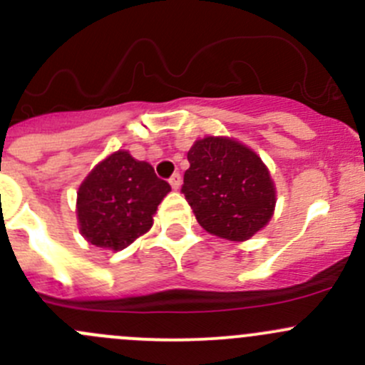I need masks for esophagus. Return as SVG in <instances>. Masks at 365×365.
I'll list each match as a JSON object with an SVG mask.
<instances>
[{
    "mask_svg": "<svg viewBox=\"0 0 365 365\" xmlns=\"http://www.w3.org/2000/svg\"><path fill=\"white\" fill-rule=\"evenodd\" d=\"M169 183H171V187L175 190L180 189V185H182V176H180V173H175V175L169 178Z\"/></svg>",
    "mask_w": 365,
    "mask_h": 365,
    "instance_id": "34e87169",
    "label": "esophagus"
}]
</instances>
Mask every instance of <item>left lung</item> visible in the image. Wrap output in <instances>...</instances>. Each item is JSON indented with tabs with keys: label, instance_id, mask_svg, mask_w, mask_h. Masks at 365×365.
Segmentation results:
<instances>
[{
	"label": "left lung",
	"instance_id": "8db88e82",
	"mask_svg": "<svg viewBox=\"0 0 365 365\" xmlns=\"http://www.w3.org/2000/svg\"><path fill=\"white\" fill-rule=\"evenodd\" d=\"M187 159L190 168L182 192L208 233L244 242L267 226L275 208V187L251 148L208 135L194 143Z\"/></svg>",
	"mask_w": 365,
	"mask_h": 365
}]
</instances>
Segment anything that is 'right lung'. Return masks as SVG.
Wrapping results in <instances>:
<instances>
[{"mask_svg":"<svg viewBox=\"0 0 365 365\" xmlns=\"http://www.w3.org/2000/svg\"><path fill=\"white\" fill-rule=\"evenodd\" d=\"M171 185L148 162L114 152L91 169L77 192L79 231L91 245L111 251L128 247L153 224L157 206Z\"/></svg>","mask_w":365,"mask_h":365,"instance_id":"add662e5","label":"right lung"}]
</instances>
